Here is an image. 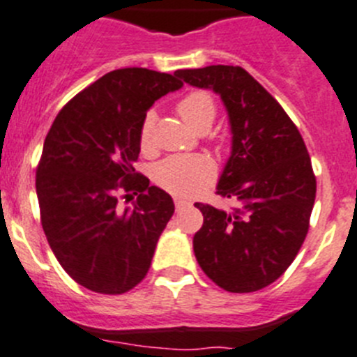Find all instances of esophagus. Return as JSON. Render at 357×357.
Listing matches in <instances>:
<instances>
[{
	"instance_id": "obj_1",
	"label": "esophagus",
	"mask_w": 357,
	"mask_h": 357,
	"mask_svg": "<svg viewBox=\"0 0 357 357\" xmlns=\"http://www.w3.org/2000/svg\"><path fill=\"white\" fill-rule=\"evenodd\" d=\"M174 204H176V208H178V209H181V208H185V206H188L190 202H188V201H185V199L174 197Z\"/></svg>"
}]
</instances>
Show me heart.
Returning <instances> with one entry per match:
<instances>
[{
  "mask_svg": "<svg viewBox=\"0 0 357 357\" xmlns=\"http://www.w3.org/2000/svg\"><path fill=\"white\" fill-rule=\"evenodd\" d=\"M179 118L186 126L201 132L211 128L216 116L215 100L206 91H190L183 96L176 105ZM139 144L144 153L153 149V116L148 114L141 125ZM215 178V165L209 158L202 155L194 156H169L162 160L153 171V179L160 188L172 195L188 197L202 186L209 185Z\"/></svg>",
  "mask_w": 357,
  "mask_h": 357,
  "instance_id": "heart-1",
  "label": "heart"
}]
</instances>
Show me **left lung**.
I'll return each mask as SVG.
<instances>
[{
    "label": "left lung",
    "instance_id": "left-lung-1",
    "mask_svg": "<svg viewBox=\"0 0 357 357\" xmlns=\"http://www.w3.org/2000/svg\"><path fill=\"white\" fill-rule=\"evenodd\" d=\"M179 79L218 93L229 114L232 149L216 194L231 211L197 202L204 224L194 236L202 271L229 292H255L284 275L310 227L315 183L298 126L245 68L178 70Z\"/></svg>",
    "mask_w": 357,
    "mask_h": 357
}]
</instances>
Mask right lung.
Returning a JSON list of instances; mask_svg holds the SVG:
<instances>
[{
  "label": "right lung",
  "instance_id": "1",
  "mask_svg": "<svg viewBox=\"0 0 357 357\" xmlns=\"http://www.w3.org/2000/svg\"><path fill=\"white\" fill-rule=\"evenodd\" d=\"M181 86L148 68L109 72L66 103L45 137L36 169L43 232L61 268L89 291L123 294L148 275L174 202L133 162L148 109ZM121 191L138 195L132 208L119 206Z\"/></svg>",
  "mask_w": 357,
  "mask_h": 357
}]
</instances>
